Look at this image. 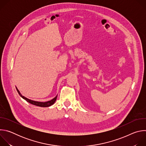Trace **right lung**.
<instances>
[{
  "label": "right lung",
  "mask_w": 146,
  "mask_h": 146,
  "mask_svg": "<svg viewBox=\"0 0 146 146\" xmlns=\"http://www.w3.org/2000/svg\"><path fill=\"white\" fill-rule=\"evenodd\" d=\"M17 89V91L18 92V93L19 94V95L21 96V97H22L24 99H25L27 102H29V103H31L32 104V105H35V106H40V107H44V108H46V107H49L51 105H52L56 101V98H57V96H56L54 99H52V100H50V101H47V102H37V101H34V100H31V99H29L27 98H25V96H23L21 94V93L19 92V91H18V90Z\"/></svg>",
  "instance_id": "obj_1"
}]
</instances>
